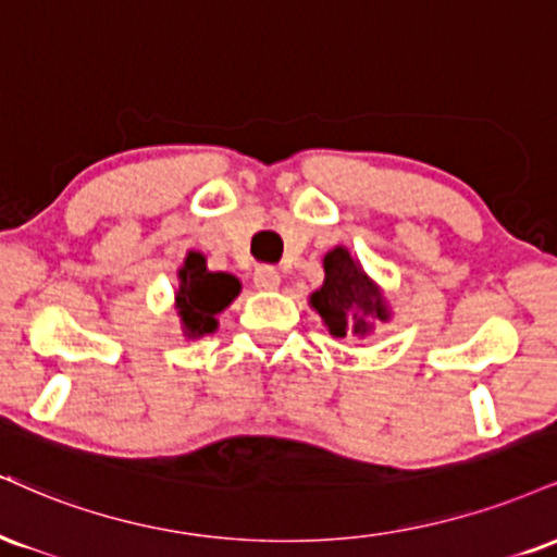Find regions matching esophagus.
<instances>
[{"instance_id": "1", "label": "esophagus", "mask_w": 557, "mask_h": 557, "mask_svg": "<svg viewBox=\"0 0 557 557\" xmlns=\"http://www.w3.org/2000/svg\"><path fill=\"white\" fill-rule=\"evenodd\" d=\"M253 285H257L259 290H277L280 272L274 270V267H259V270L253 272Z\"/></svg>"}]
</instances>
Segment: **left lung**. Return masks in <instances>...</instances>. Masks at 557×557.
I'll return each mask as SVG.
<instances>
[{
    "label": "left lung",
    "instance_id": "obj_1",
    "mask_svg": "<svg viewBox=\"0 0 557 557\" xmlns=\"http://www.w3.org/2000/svg\"><path fill=\"white\" fill-rule=\"evenodd\" d=\"M308 306L319 313L334 339H366L376 332V324L392 321L381 285L345 246L324 253V283L308 296Z\"/></svg>",
    "mask_w": 557,
    "mask_h": 557
}]
</instances>
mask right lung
<instances>
[{"label": "right lung", "instance_id": "right-lung-1", "mask_svg": "<svg viewBox=\"0 0 557 557\" xmlns=\"http://www.w3.org/2000/svg\"><path fill=\"white\" fill-rule=\"evenodd\" d=\"M176 313L186 339H199L218 332V313H223L240 293V280L231 272H210L202 251H186L178 267Z\"/></svg>", "mask_w": 557, "mask_h": 557}]
</instances>
